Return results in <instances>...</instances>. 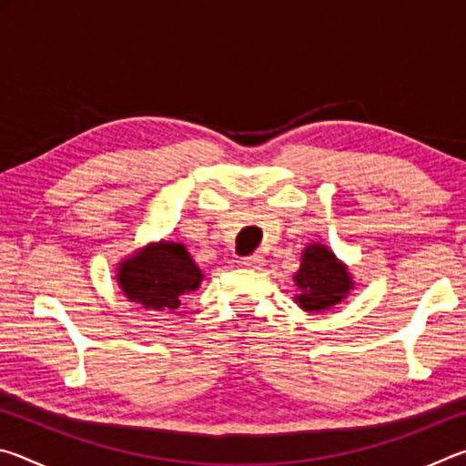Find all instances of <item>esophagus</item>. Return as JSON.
Here are the masks:
<instances>
[{"label":"esophagus","instance_id":"esophagus-1","mask_svg":"<svg viewBox=\"0 0 466 466\" xmlns=\"http://www.w3.org/2000/svg\"><path fill=\"white\" fill-rule=\"evenodd\" d=\"M242 265L248 267V269H261V267H263V257L261 255H250L247 258H242Z\"/></svg>","mask_w":466,"mask_h":466}]
</instances>
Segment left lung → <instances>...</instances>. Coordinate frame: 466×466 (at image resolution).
I'll return each mask as SVG.
<instances>
[{
    "mask_svg": "<svg viewBox=\"0 0 466 466\" xmlns=\"http://www.w3.org/2000/svg\"><path fill=\"white\" fill-rule=\"evenodd\" d=\"M294 281L299 289L296 304L306 312L327 310L353 289L350 269L339 261L333 250L319 242L304 248Z\"/></svg>",
    "mask_w": 466,
    "mask_h": 466,
    "instance_id": "1",
    "label": "left lung"
}]
</instances>
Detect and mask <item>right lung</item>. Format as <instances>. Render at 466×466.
I'll use <instances>...</instances> for the list:
<instances>
[{"label": "right lung", "mask_w": 466, "mask_h": 466, "mask_svg": "<svg viewBox=\"0 0 466 466\" xmlns=\"http://www.w3.org/2000/svg\"><path fill=\"white\" fill-rule=\"evenodd\" d=\"M203 273L180 242H152L116 267V281L131 302L152 310H177Z\"/></svg>", "instance_id": "right-lung-1"}]
</instances>
